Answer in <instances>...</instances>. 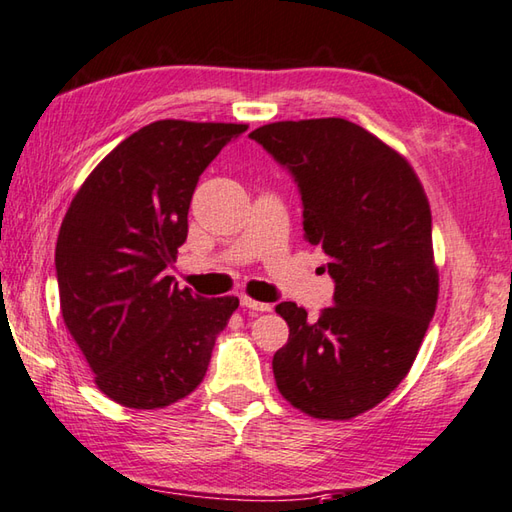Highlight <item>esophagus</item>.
Listing matches in <instances>:
<instances>
[{
    "instance_id": "34e87169",
    "label": "esophagus",
    "mask_w": 512,
    "mask_h": 512,
    "mask_svg": "<svg viewBox=\"0 0 512 512\" xmlns=\"http://www.w3.org/2000/svg\"><path fill=\"white\" fill-rule=\"evenodd\" d=\"M240 305L247 307V310H254V312H269V310H272V305L254 301L252 296H240Z\"/></svg>"
}]
</instances>
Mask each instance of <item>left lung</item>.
<instances>
[{
    "instance_id": "8db88e82",
    "label": "left lung",
    "mask_w": 512,
    "mask_h": 512,
    "mask_svg": "<svg viewBox=\"0 0 512 512\" xmlns=\"http://www.w3.org/2000/svg\"><path fill=\"white\" fill-rule=\"evenodd\" d=\"M249 138L294 176L305 238L334 278L316 321L276 305L289 325L272 361L278 392L314 419H352L406 379L435 316L428 196L399 151L350 120L272 122Z\"/></svg>"
}]
</instances>
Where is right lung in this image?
Wrapping results in <instances>:
<instances>
[{"label":"right lung","instance_id":"1","mask_svg":"<svg viewBox=\"0 0 512 512\" xmlns=\"http://www.w3.org/2000/svg\"><path fill=\"white\" fill-rule=\"evenodd\" d=\"M247 124L158 120L122 140L62 220L55 272L66 330L95 385L136 410L165 408L205 379L238 298H202L167 269L187 240L200 173Z\"/></svg>","mask_w":512,"mask_h":512}]
</instances>
